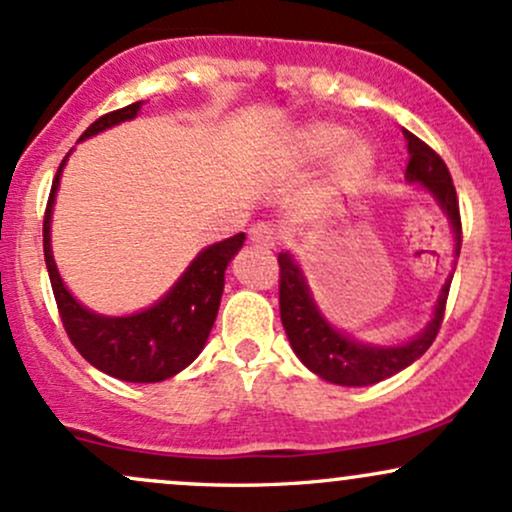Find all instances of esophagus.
Masks as SVG:
<instances>
[{
    "label": "esophagus",
    "mask_w": 512,
    "mask_h": 512,
    "mask_svg": "<svg viewBox=\"0 0 512 512\" xmlns=\"http://www.w3.org/2000/svg\"><path fill=\"white\" fill-rule=\"evenodd\" d=\"M248 236H250V243L255 245V248H262V250H269V248H274L276 245V233H274V228L269 226V223H255V226L250 228L248 231Z\"/></svg>",
    "instance_id": "34e87169"
}]
</instances>
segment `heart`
<instances>
[{
	"label": "heart",
	"mask_w": 512,
	"mask_h": 512,
	"mask_svg": "<svg viewBox=\"0 0 512 512\" xmlns=\"http://www.w3.org/2000/svg\"><path fill=\"white\" fill-rule=\"evenodd\" d=\"M293 149L303 161H322L337 151L332 178L344 190L361 185L378 161L375 146L368 139H349V129L330 120H315L298 129L293 137Z\"/></svg>",
	"instance_id": "obj_1"
}]
</instances>
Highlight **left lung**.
Segmentation results:
<instances>
[{
	"label": "left lung",
	"instance_id": "left-lung-1",
	"mask_svg": "<svg viewBox=\"0 0 512 512\" xmlns=\"http://www.w3.org/2000/svg\"><path fill=\"white\" fill-rule=\"evenodd\" d=\"M404 139H407L409 149V166L404 178L411 185H419L426 192H431L438 207L445 211L452 233H455V255L460 257V204H457V192L455 185H452L448 166L431 146L421 142L407 129H404ZM279 269V310L293 354L301 358L305 368L313 370L322 380L344 387L380 383V380L390 378V375L411 366L416 358L424 356L428 346L436 339L440 322H443L452 281L450 276L443 284L431 322L414 339L397 346H375L358 342L351 334L339 332L337 327H332L325 320V315L320 313V308L313 301V293L308 289L303 269L298 267V262L293 260L289 252H279Z\"/></svg>",
	"mask_w": 512,
	"mask_h": 512
}]
</instances>
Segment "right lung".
Listing matches in <instances>:
<instances>
[{"mask_svg":"<svg viewBox=\"0 0 512 512\" xmlns=\"http://www.w3.org/2000/svg\"><path fill=\"white\" fill-rule=\"evenodd\" d=\"M144 101H137L127 108L98 117L91 127L81 134L79 142L93 134L110 129L125 120H134ZM72 154V151H69ZM69 154L64 156L52 180V190L45 209L43 221V250L48 264L52 293H55L57 308H60L62 325L69 339L81 356L93 368L113 375L127 383H161L173 378L182 368L190 366L202 354L207 344L216 313L221 305L223 274L228 262L243 248L245 233L231 236L221 243L204 248L182 276L170 286V291L161 301L142 313L110 317L88 310L69 293L60 272H57L55 257L50 245V223L52 204H55L57 187H60L62 168Z\"/></svg>","mask_w":512,"mask_h":512,"instance_id":"right-lung-1","label":"right lung"}]
</instances>
